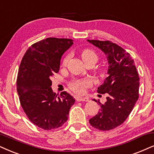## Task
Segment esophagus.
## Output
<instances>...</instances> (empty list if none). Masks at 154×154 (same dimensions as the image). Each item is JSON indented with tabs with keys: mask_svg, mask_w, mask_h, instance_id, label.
<instances>
[{
	"mask_svg": "<svg viewBox=\"0 0 154 154\" xmlns=\"http://www.w3.org/2000/svg\"><path fill=\"white\" fill-rule=\"evenodd\" d=\"M76 100H77V101H78V102H88L89 98H87V97H77V98H76Z\"/></svg>",
	"mask_w": 154,
	"mask_h": 154,
	"instance_id": "34e87169",
	"label": "esophagus"
}]
</instances>
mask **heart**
I'll list each match as a JSON object with an SVG mask.
<instances>
[{"instance_id":"heart-1","label":"heart","mask_w":154,"mask_h":154,"mask_svg":"<svg viewBox=\"0 0 154 154\" xmlns=\"http://www.w3.org/2000/svg\"><path fill=\"white\" fill-rule=\"evenodd\" d=\"M82 58L85 63L87 64L90 62H95L97 63L98 60V56L96 52L90 49H85L82 52ZM69 59V54H67L63 60V65H66L68 60ZM91 80L89 78L77 79H74L70 82V87L73 91L79 94H82L86 90V89L89 88L91 86Z\"/></svg>"}]
</instances>
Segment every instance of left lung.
I'll return each instance as SVG.
<instances>
[{
	"mask_svg": "<svg viewBox=\"0 0 154 154\" xmlns=\"http://www.w3.org/2000/svg\"><path fill=\"white\" fill-rule=\"evenodd\" d=\"M87 41L106 54L109 63V76L97 89L100 94H107L106 102H97L100 110L89 123L95 129L109 131L125 122L139 99V74L130 54L122 47L109 40Z\"/></svg>",
	"mask_w": 154,
	"mask_h": 154,
	"instance_id": "left-lung-1",
	"label": "left lung"
}]
</instances>
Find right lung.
I'll return each mask as SVG.
<instances>
[{
    "label": "right lung",
    "instance_id": "add662e5",
    "mask_svg": "<svg viewBox=\"0 0 154 154\" xmlns=\"http://www.w3.org/2000/svg\"><path fill=\"white\" fill-rule=\"evenodd\" d=\"M73 40L48 38L32 45L23 56L17 77L20 105L29 120L45 130L57 129L67 121L74 97L52 90L50 78L60 69V60Z\"/></svg>",
    "mask_w": 154,
    "mask_h": 154
}]
</instances>
